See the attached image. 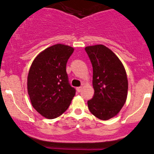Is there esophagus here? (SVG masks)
Instances as JSON below:
<instances>
[{"mask_svg":"<svg viewBox=\"0 0 154 154\" xmlns=\"http://www.w3.org/2000/svg\"><path fill=\"white\" fill-rule=\"evenodd\" d=\"M82 88H83V87H82V86L77 87V91H78V92H80V91H82Z\"/></svg>","mask_w":154,"mask_h":154,"instance_id":"34e87169","label":"esophagus"}]
</instances>
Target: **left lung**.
Returning <instances> with one entry per match:
<instances>
[{
  "label": "left lung",
  "instance_id": "8db88e82",
  "mask_svg": "<svg viewBox=\"0 0 154 154\" xmlns=\"http://www.w3.org/2000/svg\"><path fill=\"white\" fill-rule=\"evenodd\" d=\"M93 68L94 94L88 100L91 114L106 121L117 116L127 97L128 80L125 66L119 57L103 45L85 48Z\"/></svg>",
  "mask_w": 154,
  "mask_h": 154
}]
</instances>
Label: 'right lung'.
<instances>
[{
    "mask_svg": "<svg viewBox=\"0 0 154 154\" xmlns=\"http://www.w3.org/2000/svg\"><path fill=\"white\" fill-rule=\"evenodd\" d=\"M74 51L66 45H54L40 52L29 68L27 92L31 104L46 119L61 116L75 95L66 73V63Z\"/></svg>",
    "mask_w": 154,
    "mask_h": 154,
    "instance_id": "right-lung-1",
    "label": "right lung"
}]
</instances>
